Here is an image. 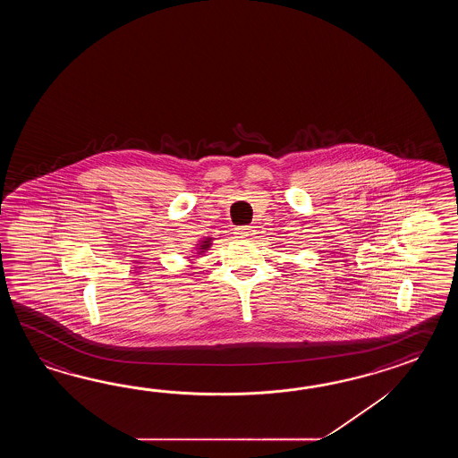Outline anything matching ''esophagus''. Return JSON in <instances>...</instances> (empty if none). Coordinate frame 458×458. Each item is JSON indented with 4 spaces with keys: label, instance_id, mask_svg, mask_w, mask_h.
Here are the masks:
<instances>
[{
    "label": "esophagus",
    "instance_id": "obj_1",
    "mask_svg": "<svg viewBox=\"0 0 458 458\" xmlns=\"http://www.w3.org/2000/svg\"><path fill=\"white\" fill-rule=\"evenodd\" d=\"M235 233L239 237H242V239H250V237H253V233H255V229H253L252 225H242V227L235 229Z\"/></svg>",
    "mask_w": 458,
    "mask_h": 458
}]
</instances>
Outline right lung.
<instances>
[{
	"label": "right lung",
	"instance_id": "right-lung-1",
	"mask_svg": "<svg viewBox=\"0 0 458 458\" xmlns=\"http://www.w3.org/2000/svg\"><path fill=\"white\" fill-rule=\"evenodd\" d=\"M208 247H209V239H206V241H203V243L199 245V253H203L205 250H208Z\"/></svg>",
	"mask_w": 458,
	"mask_h": 458
}]
</instances>
